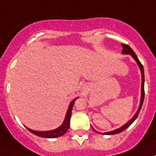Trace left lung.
Returning a JSON list of instances; mask_svg holds the SVG:
<instances>
[{
	"instance_id": "obj_1",
	"label": "left lung",
	"mask_w": 156,
	"mask_h": 156,
	"mask_svg": "<svg viewBox=\"0 0 156 156\" xmlns=\"http://www.w3.org/2000/svg\"><path fill=\"white\" fill-rule=\"evenodd\" d=\"M122 47H123V51H122V53L123 54H128V55H131V56L133 57V59L136 61L137 64H138L139 68L140 69V72H141V76H142V83H141V99H140V106H139V108L136 112V113L134 115V116L132 117V119H130L129 121L127 122V123H125L124 125L120 127L119 128H117V129L114 130V131H112V132H104V133H101V132H99L97 131L94 129L93 127H92V129L95 131L96 132H98L100 134H103V135H115V134H118V133H120L121 132L124 131L126 128L129 127L132 123H133L135 120L136 119L137 116H138L139 113H140V111L142 108V105H143V103H144V67H143L142 64L140 63V61L139 60L138 57L136 56V54L134 52L133 50L132 49V48L130 47L129 45H127V44H122Z\"/></svg>"
}]
</instances>
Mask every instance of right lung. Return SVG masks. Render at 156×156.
Masks as SVG:
<instances>
[{
    "mask_svg": "<svg viewBox=\"0 0 156 156\" xmlns=\"http://www.w3.org/2000/svg\"><path fill=\"white\" fill-rule=\"evenodd\" d=\"M76 99H78V97L74 99L70 103L69 108H68V111H67L66 115H65L64 122L56 129L52 130V131H47V132H38V131H34V130L30 129L29 127H26V128L29 130V132H32L34 135H36V136H40V137H43V138H56V137H60V136H63V135L66 133L67 131L69 130V126H70V119L71 116H72V110H73V104H74L75 100Z\"/></svg>",
    "mask_w": 156,
    "mask_h": 156,
    "instance_id": "add662e5",
    "label": "right lung"
}]
</instances>
